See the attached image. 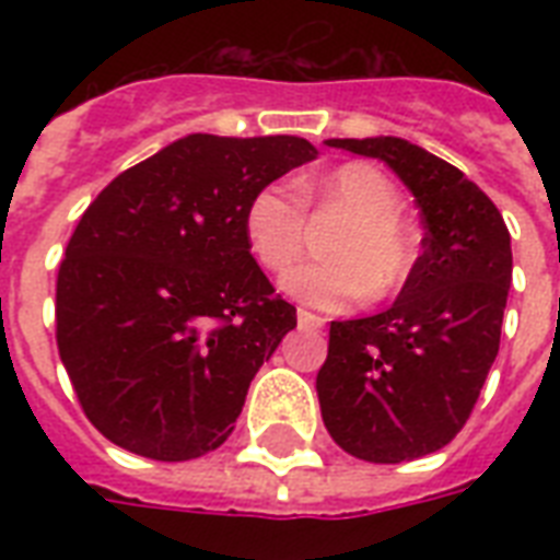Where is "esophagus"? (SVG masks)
Segmentation results:
<instances>
[{"instance_id": "1", "label": "esophagus", "mask_w": 560, "mask_h": 560, "mask_svg": "<svg viewBox=\"0 0 560 560\" xmlns=\"http://www.w3.org/2000/svg\"><path fill=\"white\" fill-rule=\"evenodd\" d=\"M296 319L302 328H323L325 319L319 314H311V311H305V307H299L296 311Z\"/></svg>"}]
</instances>
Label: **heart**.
<instances>
[{
  "mask_svg": "<svg viewBox=\"0 0 560 560\" xmlns=\"http://www.w3.org/2000/svg\"><path fill=\"white\" fill-rule=\"evenodd\" d=\"M307 211H337L346 218L328 237V261L302 264L281 288L302 305L342 311L363 296H395L416 270L418 249L400 220V194L372 162H346L323 177L296 179V194L281 183L258 188L244 209L249 253L264 270L284 272L305 249Z\"/></svg>",
  "mask_w": 560,
  "mask_h": 560,
  "instance_id": "obj_1",
  "label": "heart"
}]
</instances>
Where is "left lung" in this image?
Returning a JSON list of instances; mask_svg holds the SVG:
<instances>
[{"instance_id":"left-lung-1","label":"left lung","mask_w":560,"mask_h":560,"mask_svg":"<svg viewBox=\"0 0 560 560\" xmlns=\"http://www.w3.org/2000/svg\"><path fill=\"white\" fill-rule=\"evenodd\" d=\"M374 156L412 191L424 253L389 311L331 323L316 392L342 451L398 465L453 442L500 351L512 235L488 194L456 165L395 136L328 139Z\"/></svg>"}]
</instances>
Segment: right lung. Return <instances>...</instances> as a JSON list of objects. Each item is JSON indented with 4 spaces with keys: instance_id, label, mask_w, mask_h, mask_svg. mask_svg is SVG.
I'll use <instances>...</instances> for the list:
<instances>
[{
    "instance_id": "1",
    "label": "right lung",
    "mask_w": 560,
    "mask_h": 560,
    "mask_svg": "<svg viewBox=\"0 0 560 560\" xmlns=\"http://www.w3.org/2000/svg\"><path fill=\"white\" fill-rule=\"evenodd\" d=\"M314 156L299 136L191 133L83 211L57 272L55 337L109 442L156 462L226 442L249 381L296 328L246 246L244 209Z\"/></svg>"
}]
</instances>
